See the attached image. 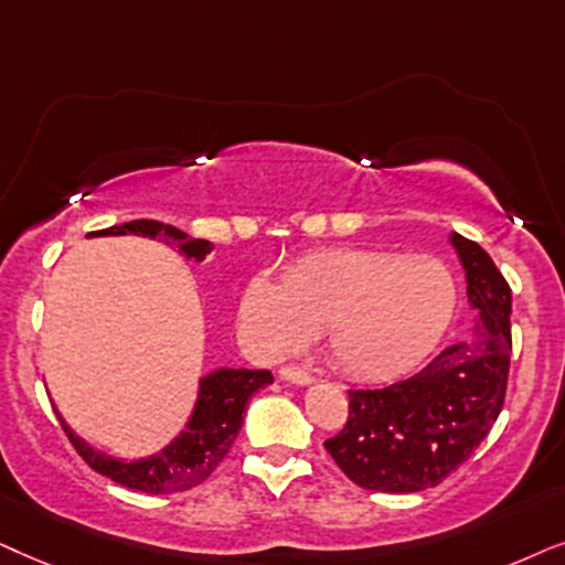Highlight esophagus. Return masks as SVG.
I'll list each match as a JSON object with an SVG mask.
<instances>
[{
	"label": "esophagus",
	"instance_id": "obj_1",
	"mask_svg": "<svg viewBox=\"0 0 565 565\" xmlns=\"http://www.w3.org/2000/svg\"><path fill=\"white\" fill-rule=\"evenodd\" d=\"M278 374H281V380L291 382V385H312L310 374H307L305 370H297V366H284Z\"/></svg>",
	"mask_w": 565,
	"mask_h": 565
}]
</instances>
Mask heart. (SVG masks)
Returning <instances> with one entry per match:
<instances>
[{
    "instance_id": "heart-1",
    "label": "heart",
    "mask_w": 565,
    "mask_h": 565,
    "mask_svg": "<svg viewBox=\"0 0 565 565\" xmlns=\"http://www.w3.org/2000/svg\"><path fill=\"white\" fill-rule=\"evenodd\" d=\"M457 284L445 260L333 247L284 270L258 274L239 299L247 343L281 356L322 330L335 370L351 380H387L424 361L452 326Z\"/></svg>"
}]
</instances>
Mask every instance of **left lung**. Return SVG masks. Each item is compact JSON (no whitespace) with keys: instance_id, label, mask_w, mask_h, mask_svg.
<instances>
[{"instance_id":"left-lung-1","label":"left lung","mask_w":565,"mask_h":565,"mask_svg":"<svg viewBox=\"0 0 565 565\" xmlns=\"http://www.w3.org/2000/svg\"><path fill=\"white\" fill-rule=\"evenodd\" d=\"M476 310L470 335L426 370L349 393V420L326 441L353 483L382 493L434 488L480 447L507 397L511 289L483 247L449 235Z\"/></svg>"}]
</instances>
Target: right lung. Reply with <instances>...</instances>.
Returning a JSON list of instances; mask_svg holds the SVG:
<instances>
[{
    "instance_id": "obj_1",
    "label": "right lung",
    "mask_w": 565,
    "mask_h": 565,
    "mask_svg": "<svg viewBox=\"0 0 565 565\" xmlns=\"http://www.w3.org/2000/svg\"><path fill=\"white\" fill-rule=\"evenodd\" d=\"M120 235L160 239L164 245L178 247L180 255H185L188 260L193 258L195 263H201L214 250L209 239L188 237L183 230L154 220L126 222L118 224V227L89 232L87 237ZM270 382H274V377H270L268 370H230V366H222V370L204 374L199 380V393H195L191 416H188L185 426L180 428V434L170 445H164L160 452L139 457V460H124V457L100 452V449H95L66 424L62 413L56 411V416L62 420L74 449L95 472L141 493H180L188 491V488L201 486L212 476L216 465L224 460V455L235 445L250 397L260 387L270 385Z\"/></svg>"
}]
</instances>
